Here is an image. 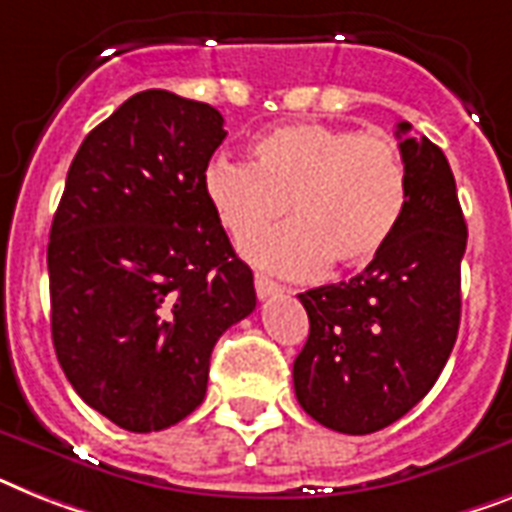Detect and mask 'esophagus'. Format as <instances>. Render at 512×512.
<instances>
[{"mask_svg":"<svg viewBox=\"0 0 512 512\" xmlns=\"http://www.w3.org/2000/svg\"><path fill=\"white\" fill-rule=\"evenodd\" d=\"M253 282H256V295H259L261 301H264V298H269V295H277L282 290L277 282H272L269 277H264V274H256V280Z\"/></svg>","mask_w":512,"mask_h":512,"instance_id":"34e87169","label":"esophagus"}]
</instances>
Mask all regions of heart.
<instances>
[{
	"mask_svg": "<svg viewBox=\"0 0 512 512\" xmlns=\"http://www.w3.org/2000/svg\"><path fill=\"white\" fill-rule=\"evenodd\" d=\"M204 183L235 240L259 235L290 211L293 225L246 246L248 259L285 277H314L327 264H371L408 206L403 151L390 135L322 122L261 135L251 146V164L217 159Z\"/></svg>",
	"mask_w": 512,
	"mask_h": 512,
	"instance_id": "obj_1",
	"label": "heart"
}]
</instances>
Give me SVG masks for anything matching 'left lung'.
Returning <instances> with one entry per match:
<instances>
[{
	"mask_svg": "<svg viewBox=\"0 0 512 512\" xmlns=\"http://www.w3.org/2000/svg\"><path fill=\"white\" fill-rule=\"evenodd\" d=\"M403 222L377 259L340 285L301 293L308 340L293 363L295 398L342 434L395 424L432 390L460 327V259L468 227L447 156L408 122Z\"/></svg>",
	"mask_w": 512,
	"mask_h": 512,
	"instance_id": "left-lung-1",
	"label": "left lung"
}]
</instances>
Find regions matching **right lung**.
<instances>
[{
  "label": "right lung",
  "mask_w": 512,
  "mask_h": 512,
  "mask_svg": "<svg viewBox=\"0 0 512 512\" xmlns=\"http://www.w3.org/2000/svg\"><path fill=\"white\" fill-rule=\"evenodd\" d=\"M222 125L204 101L130 96L80 143L54 214L57 361L83 403L128 432L196 411L211 350L256 308L204 183Z\"/></svg>",
  "instance_id": "right-lung-1"
}]
</instances>
